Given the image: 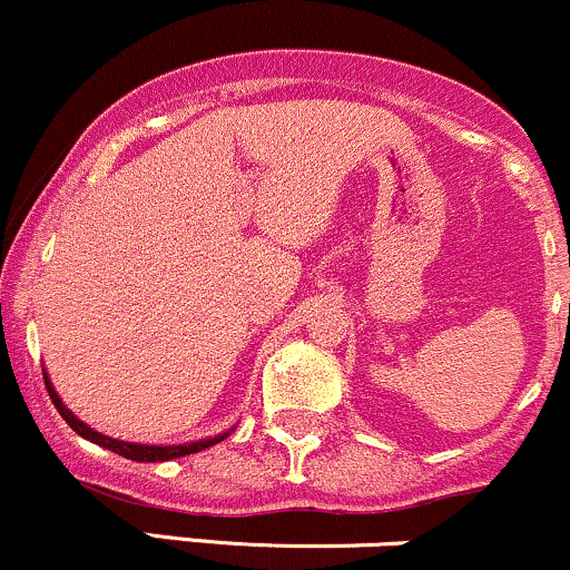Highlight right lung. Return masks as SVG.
Returning <instances> with one entry per match:
<instances>
[{
    "mask_svg": "<svg viewBox=\"0 0 570 570\" xmlns=\"http://www.w3.org/2000/svg\"><path fill=\"white\" fill-rule=\"evenodd\" d=\"M45 375V389H48L50 399H53L56 410L61 412L63 421L69 423L71 431H77V434L82 436V440L98 444V448L104 450H112V453L122 455V458H130V461H139V463H155V461H174V458H181V455H189V453H200V450L212 448V444H217L222 440H227L230 436V431L235 429H227L222 431V434H214V436H206V440H195V442H181V444H141V442H126V440H115V436H107L101 434V431L90 429L88 423H82L80 417L71 412L67 404L61 402V396H58V391L53 389V383H50L48 377V370H42Z\"/></svg>",
    "mask_w": 570,
    "mask_h": 570,
    "instance_id": "add662e5",
    "label": "right lung"
}]
</instances>
